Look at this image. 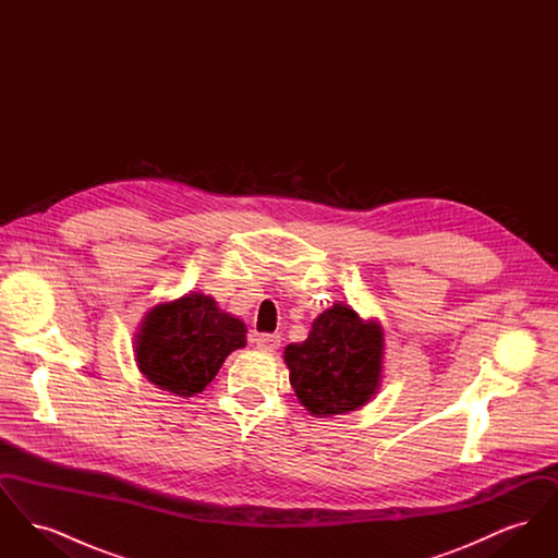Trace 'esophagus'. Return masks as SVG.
<instances>
[{
	"label": "esophagus",
	"instance_id": "34e87169",
	"mask_svg": "<svg viewBox=\"0 0 558 558\" xmlns=\"http://www.w3.org/2000/svg\"><path fill=\"white\" fill-rule=\"evenodd\" d=\"M255 345L259 347L262 351H276L280 347V335H259L255 339Z\"/></svg>",
	"mask_w": 558,
	"mask_h": 558
}]
</instances>
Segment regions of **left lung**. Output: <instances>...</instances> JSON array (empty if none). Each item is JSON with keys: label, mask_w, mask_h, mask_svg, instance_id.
I'll list each match as a JSON object with an SVG mask.
<instances>
[{"label": "left lung", "mask_w": 558, "mask_h": 558, "mask_svg": "<svg viewBox=\"0 0 558 558\" xmlns=\"http://www.w3.org/2000/svg\"><path fill=\"white\" fill-rule=\"evenodd\" d=\"M299 401L316 416L345 414L371 401L378 389L383 332L343 303L319 314L303 343L284 349Z\"/></svg>", "instance_id": "8db88e82"}]
</instances>
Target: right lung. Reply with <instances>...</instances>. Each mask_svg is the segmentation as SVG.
I'll return each mask as SVG.
<instances>
[{"mask_svg":"<svg viewBox=\"0 0 558 558\" xmlns=\"http://www.w3.org/2000/svg\"><path fill=\"white\" fill-rule=\"evenodd\" d=\"M244 335L239 318L221 312L211 296L192 292L146 316L135 343L137 366L160 389L192 398L234 349L246 345Z\"/></svg>","mask_w":558,"mask_h":558,"instance_id":"obj_1","label":"right lung"}]
</instances>
